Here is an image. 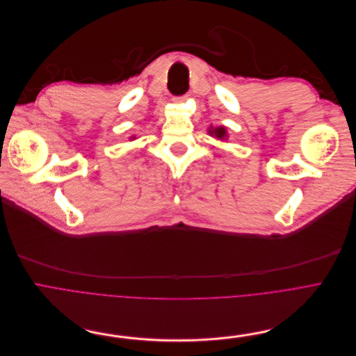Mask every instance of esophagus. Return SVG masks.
<instances>
[{"label":"esophagus","instance_id":"obj_1","mask_svg":"<svg viewBox=\"0 0 356 356\" xmlns=\"http://www.w3.org/2000/svg\"><path fill=\"white\" fill-rule=\"evenodd\" d=\"M188 98V95H181V97H174V103H184V101L185 99H187Z\"/></svg>","mask_w":356,"mask_h":356}]
</instances>
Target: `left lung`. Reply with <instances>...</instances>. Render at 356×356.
Listing matches in <instances>:
<instances>
[{"mask_svg":"<svg viewBox=\"0 0 356 356\" xmlns=\"http://www.w3.org/2000/svg\"><path fill=\"white\" fill-rule=\"evenodd\" d=\"M209 133H210V136H214L216 139H218V140H225L226 139V129L225 127H210V130H209Z\"/></svg>","mask_w":356,"mask_h":356,"instance_id":"left-lung-1","label":"left lung"}]
</instances>
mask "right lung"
<instances>
[{
    "label": "right lung",
    "mask_w": 356,
    "mask_h": 356,
    "mask_svg": "<svg viewBox=\"0 0 356 356\" xmlns=\"http://www.w3.org/2000/svg\"><path fill=\"white\" fill-rule=\"evenodd\" d=\"M133 139H136V138H134V136H133V138H131V140H133Z\"/></svg>",
    "instance_id": "1"
}]
</instances>
